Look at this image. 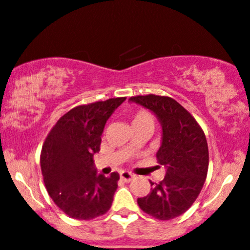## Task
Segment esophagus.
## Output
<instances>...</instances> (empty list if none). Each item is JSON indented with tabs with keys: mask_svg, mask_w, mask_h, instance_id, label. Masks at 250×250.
<instances>
[{
	"mask_svg": "<svg viewBox=\"0 0 250 250\" xmlns=\"http://www.w3.org/2000/svg\"><path fill=\"white\" fill-rule=\"evenodd\" d=\"M133 178H134V175L131 174L130 172H126V171L120 172V179H122V180L126 181V183H128V181H131Z\"/></svg>",
	"mask_w": 250,
	"mask_h": 250,
	"instance_id": "obj_1",
	"label": "esophagus"
}]
</instances>
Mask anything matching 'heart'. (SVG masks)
I'll return each instance as SVG.
<instances>
[{
  "label": "heart",
  "mask_w": 250,
  "mask_h": 250,
  "mask_svg": "<svg viewBox=\"0 0 250 250\" xmlns=\"http://www.w3.org/2000/svg\"><path fill=\"white\" fill-rule=\"evenodd\" d=\"M137 126H149L154 127V117L146 110H139L132 116V127Z\"/></svg>",
  "instance_id": "1"
}]
</instances>
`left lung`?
Instances as JSON below:
<instances>
[{"label":"left lung","mask_w":250,"mask_h":250,"mask_svg":"<svg viewBox=\"0 0 250 250\" xmlns=\"http://www.w3.org/2000/svg\"><path fill=\"white\" fill-rule=\"evenodd\" d=\"M152 111L163 127L158 163L166 168L160 183H151V192L138 205L155 219L180 216L200 194L208 171V145L204 131L186 108L171 97L147 95L131 97Z\"/></svg>","instance_id":"1"}]
</instances>
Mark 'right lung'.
<instances>
[{"mask_svg": "<svg viewBox=\"0 0 250 250\" xmlns=\"http://www.w3.org/2000/svg\"><path fill=\"white\" fill-rule=\"evenodd\" d=\"M126 97L73 107L49 132L41 152V169L49 195L70 218L91 220L110 209L119 174H97L93 154L99 151L106 120Z\"/></svg>", "mask_w": 250, "mask_h": 250, "instance_id": "right-lung-1", "label": "right lung"}]
</instances>
